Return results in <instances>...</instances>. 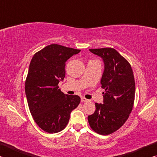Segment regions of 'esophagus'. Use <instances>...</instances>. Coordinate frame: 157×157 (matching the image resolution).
I'll list each match as a JSON object with an SVG mask.
<instances>
[{
  "instance_id": "1",
  "label": "esophagus",
  "mask_w": 157,
  "mask_h": 157,
  "mask_svg": "<svg viewBox=\"0 0 157 157\" xmlns=\"http://www.w3.org/2000/svg\"><path fill=\"white\" fill-rule=\"evenodd\" d=\"M88 100H89L86 99V98H84V97H81V101H82V102H87V101H88Z\"/></svg>"
}]
</instances>
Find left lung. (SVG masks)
I'll return each instance as SVG.
<instances>
[{
	"label": "left lung",
	"instance_id": "8db88e82",
	"mask_svg": "<svg viewBox=\"0 0 157 157\" xmlns=\"http://www.w3.org/2000/svg\"><path fill=\"white\" fill-rule=\"evenodd\" d=\"M102 59L104 71L100 83L103 104L95 103V111L88 116L91 129L101 135L112 134L123 125L132 110L135 82L131 66L111 48L89 49Z\"/></svg>",
	"mask_w": 157,
	"mask_h": 157
}]
</instances>
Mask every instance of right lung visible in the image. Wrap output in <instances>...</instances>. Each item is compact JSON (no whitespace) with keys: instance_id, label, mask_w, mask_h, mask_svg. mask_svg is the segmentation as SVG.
Here are the masks:
<instances>
[{"instance_id":"add662e5","label":"right lung","mask_w":157,"mask_h":157,"mask_svg":"<svg viewBox=\"0 0 157 157\" xmlns=\"http://www.w3.org/2000/svg\"><path fill=\"white\" fill-rule=\"evenodd\" d=\"M79 50L51 44L32 59L25 89L32 116L38 126L50 134L61 132L79 105L78 95L64 94L58 84L65 77L66 62Z\"/></svg>"}]
</instances>
